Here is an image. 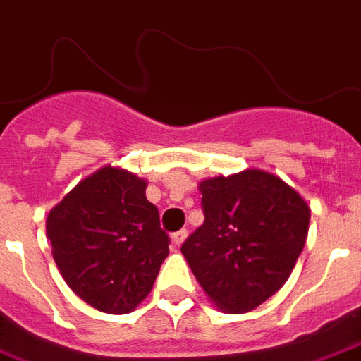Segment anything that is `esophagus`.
Here are the masks:
<instances>
[{"mask_svg": "<svg viewBox=\"0 0 361 361\" xmlns=\"http://www.w3.org/2000/svg\"><path fill=\"white\" fill-rule=\"evenodd\" d=\"M185 237H188V231H185V229H180V231H176V233H172L173 247H180L181 243L185 241Z\"/></svg>", "mask_w": 361, "mask_h": 361, "instance_id": "esophagus-1", "label": "esophagus"}]
</instances>
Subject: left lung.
<instances>
[{
	"label": "left lung",
	"mask_w": 361,
	"mask_h": 361,
	"mask_svg": "<svg viewBox=\"0 0 361 361\" xmlns=\"http://www.w3.org/2000/svg\"><path fill=\"white\" fill-rule=\"evenodd\" d=\"M199 189L204 221L181 252L221 312H250L289 279L308 237V202L256 168L202 180Z\"/></svg>",
	"instance_id": "8db88e82"
}]
</instances>
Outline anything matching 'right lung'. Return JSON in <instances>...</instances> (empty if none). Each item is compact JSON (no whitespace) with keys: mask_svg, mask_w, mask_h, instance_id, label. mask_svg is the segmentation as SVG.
<instances>
[{"mask_svg":"<svg viewBox=\"0 0 361 361\" xmlns=\"http://www.w3.org/2000/svg\"><path fill=\"white\" fill-rule=\"evenodd\" d=\"M147 181L103 166L65 195L45 221L53 260L76 295L105 314H128L145 298L170 239Z\"/></svg>","mask_w":361,"mask_h":361,"instance_id":"right-lung-1","label":"right lung"}]
</instances>
